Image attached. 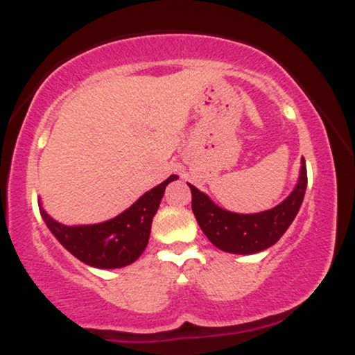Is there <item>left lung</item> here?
<instances>
[{
  "label": "left lung",
  "instance_id": "1",
  "mask_svg": "<svg viewBox=\"0 0 355 355\" xmlns=\"http://www.w3.org/2000/svg\"><path fill=\"white\" fill-rule=\"evenodd\" d=\"M300 177L294 191L274 209L260 214H232L220 207L190 185L191 210L207 239L220 250L230 254H257L272 247L294 222L297 211L302 205L307 187V166L302 157Z\"/></svg>",
  "mask_w": 355,
  "mask_h": 355
}]
</instances>
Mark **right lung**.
Masks as SVG:
<instances>
[{
  "mask_svg": "<svg viewBox=\"0 0 355 355\" xmlns=\"http://www.w3.org/2000/svg\"><path fill=\"white\" fill-rule=\"evenodd\" d=\"M177 178V175H170L160 185L141 195L123 214L95 225L68 227L53 220L42 207L40 211L51 234L81 262L96 268H120L135 262L145 250L152 220L166 185Z\"/></svg>",
  "mask_w": 355,
  "mask_h": 355,
  "instance_id": "right-lung-1",
  "label": "right lung"
}]
</instances>
